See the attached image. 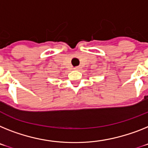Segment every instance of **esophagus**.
<instances>
[{"label":"esophagus","instance_id":"34e87169","mask_svg":"<svg viewBox=\"0 0 148 148\" xmlns=\"http://www.w3.org/2000/svg\"><path fill=\"white\" fill-rule=\"evenodd\" d=\"M74 70H76V71H79L80 69V67H79V66L75 67V68H74Z\"/></svg>","mask_w":148,"mask_h":148}]
</instances>
